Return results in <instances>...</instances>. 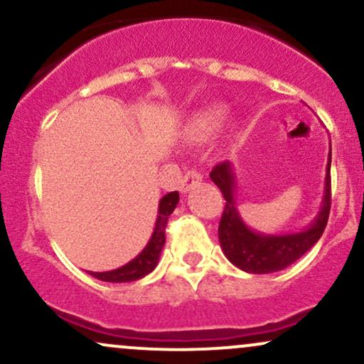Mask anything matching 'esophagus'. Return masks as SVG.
<instances>
[{
  "instance_id": "34e87169",
  "label": "esophagus",
  "mask_w": 364,
  "mask_h": 364,
  "mask_svg": "<svg viewBox=\"0 0 364 364\" xmlns=\"http://www.w3.org/2000/svg\"><path fill=\"white\" fill-rule=\"evenodd\" d=\"M200 183H202V174H200V171L190 169L185 174V178H183L181 191H183V193H186V191H190L191 188L196 186V185H200Z\"/></svg>"
}]
</instances>
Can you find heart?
I'll return each instance as SVG.
<instances>
[{
  "mask_svg": "<svg viewBox=\"0 0 364 364\" xmlns=\"http://www.w3.org/2000/svg\"><path fill=\"white\" fill-rule=\"evenodd\" d=\"M225 118V111L223 107H210V109L202 111L196 114L190 124V139L193 140H205L219 129Z\"/></svg>",
  "mask_w": 364,
  "mask_h": 364,
  "instance_id": "obj_1",
  "label": "heart"
}]
</instances>
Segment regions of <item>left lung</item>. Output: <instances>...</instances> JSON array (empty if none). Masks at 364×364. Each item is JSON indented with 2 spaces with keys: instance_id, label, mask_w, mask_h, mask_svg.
I'll return each instance as SVG.
<instances>
[{
  "instance_id": "8db88e82",
  "label": "left lung",
  "mask_w": 364,
  "mask_h": 364,
  "mask_svg": "<svg viewBox=\"0 0 364 364\" xmlns=\"http://www.w3.org/2000/svg\"><path fill=\"white\" fill-rule=\"evenodd\" d=\"M330 162H332V147L328 152L323 198H321L318 214L304 231L294 232V235H262L250 229L236 208V181L231 162H220L210 171V179L219 186L225 200L219 223V243L232 265L248 274L279 272L301 258L320 240L327 225L330 198H332Z\"/></svg>"
}]
</instances>
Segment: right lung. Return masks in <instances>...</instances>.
<instances>
[{
    "label": "right lung",
    "mask_w": 364,
    "mask_h": 364,
    "mask_svg": "<svg viewBox=\"0 0 364 364\" xmlns=\"http://www.w3.org/2000/svg\"><path fill=\"white\" fill-rule=\"evenodd\" d=\"M179 202V193L178 191H171V193L164 195L159 202V210H157V220L156 228H154L152 236H150L147 246H145L141 252L133 258L132 262H128L127 265L119 267V269L109 270V272H90L92 277L99 279L104 282H133L139 281V279L145 277V275L152 272L157 267L159 257H161L162 248L166 243V225H168L169 215L173 214V210L176 208Z\"/></svg>",
    "instance_id": "add662e5"
}]
</instances>
